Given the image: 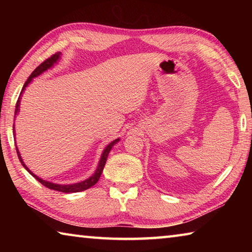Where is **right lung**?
<instances>
[{
    "mask_svg": "<svg viewBox=\"0 0 252 252\" xmlns=\"http://www.w3.org/2000/svg\"><path fill=\"white\" fill-rule=\"evenodd\" d=\"M60 55H61V53L58 52V53L53 54L51 58L46 59L45 61L42 62L41 64H40L39 66H37L36 69L32 72L31 75L29 76V79L27 80V82H25L24 85H23L22 91H21V93H20V96H19V99H18V102H16V105H15V116H16V114H18V112L20 111L21 95H22V93L24 92L25 88H27L28 85H29L30 83H31V81L33 80V78H36V76H39L40 74L43 73V72H45L46 70L51 69V67H52V66L55 64V63H57V62L59 61ZM13 134L15 135L14 126H13ZM119 141H120V139L113 140L112 142H110V143L108 144V146L105 147L103 152H102V156H101V158H100L99 164H97V168H96V170H95V172L93 173L90 178L85 179L84 181H81V182H78V183H72V185H58V183H53V182L45 181V180H43V179H41V178H39L37 176H35V174H34V173L31 171V170H30V169L27 167V165L24 164V162H23V160H22V158H21V155H20L18 148H16V152H18L19 159H20L21 163H22L23 167L28 170L30 174H32V176H33L34 178H35L36 180L39 181L40 183H42V185H43L44 187L49 188V189L55 190V191H60V192L72 193V192H80V191L87 190V189H89V188H91V187L94 186L95 183H96L97 181H99V179H100V177H101L102 171H103V168H104V165H105V162H106V159H108V156H109V153H110V151H111V149H112V147L114 146V144H116V143L119 142Z\"/></svg>",
    "mask_w": 252,
    "mask_h": 252,
    "instance_id": "1",
    "label": "right lung"
}]
</instances>
